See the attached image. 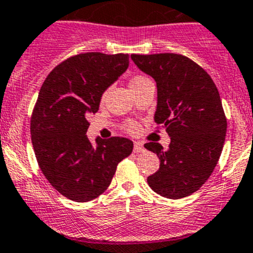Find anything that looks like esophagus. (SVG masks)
<instances>
[{
  "mask_svg": "<svg viewBox=\"0 0 253 253\" xmlns=\"http://www.w3.org/2000/svg\"><path fill=\"white\" fill-rule=\"evenodd\" d=\"M134 151H135V153H141V151H144V146L140 141H135V143H134Z\"/></svg>",
  "mask_w": 253,
  "mask_h": 253,
  "instance_id": "34e87169",
  "label": "esophagus"
}]
</instances>
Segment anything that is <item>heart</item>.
I'll list each match as a JSON object with an SVG mask.
<instances>
[{
	"label": "heart",
	"instance_id": "heart-1",
	"mask_svg": "<svg viewBox=\"0 0 253 253\" xmlns=\"http://www.w3.org/2000/svg\"><path fill=\"white\" fill-rule=\"evenodd\" d=\"M145 81H148V78H146V77H144V76L133 77V78H131V81H130V88H135V86L140 85V84L144 83ZM104 97H105V93H103L102 100L104 99ZM123 128H124V130L126 131V133L134 134V133H136V131H138V124H136L135 122H133V120H129V122L125 123Z\"/></svg>",
	"mask_w": 253,
	"mask_h": 253
}]
</instances>
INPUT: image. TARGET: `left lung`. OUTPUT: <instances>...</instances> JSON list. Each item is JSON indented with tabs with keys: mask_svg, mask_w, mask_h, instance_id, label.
<instances>
[{
	"mask_svg": "<svg viewBox=\"0 0 253 253\" xmlns=\"http://www.w3.org/2000/svg\"><path fill=\"white\" fill-rule=\"evenodd\" d=\"M131 59L155 79V122L171 138L165 151L159 143L144 145L160 160L149 186L172 200L189 196L208 181L225 143L227 119L217 88L203 67L182 54H131Z\"/></svg>",
	"mask_w": 253,
	"mask_h": 253,
	"instance_id": "obj_1",
	"label": "left lung"
}]
</instances>
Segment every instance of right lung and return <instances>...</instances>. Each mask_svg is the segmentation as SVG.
<instances>
[{
  "label": "right lung",
  "mask_w": 253,
  "mask_h": 253,
  "mask_svg": "<svg viewBox=\"0 0 253 253\" xmlns=\"http://www.w3.org/2000/svg\"><path fill=\"white\" fill-rule=\"evenodd\" d=\"M128 66L126 53H82L59 63L41 86L31 115L33 150L48 182L69 200L97 199L133 151L126 138H98L93 146L85 135L86 115L98 112L103 92Z\"/></svg>",
  "instance_id": "obj_1"
}]
</instances>
